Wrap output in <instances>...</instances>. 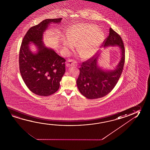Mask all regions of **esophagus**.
Here are the masks:
<instances>
[{
	"instance_id": "obj_1",
	"label": "esophagus",
	"mask_w": 150,
	"mask_h": 150,
	"mask_svg": "<svg viewBox=\"0 0 150 150\" xmlns=\"http://www.w3.org/2000/svg\"><path fill=\"white\" fill-rule=\"evenodd\" d=\"M77 65V62L75 61L74 59H70L68 60V61L67 62V67H70L72 66H76Z\"/></svg>"
}]
</instances>
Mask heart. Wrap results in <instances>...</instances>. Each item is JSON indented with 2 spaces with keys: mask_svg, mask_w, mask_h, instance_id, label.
<instances>
[{
  "mask_svg": "<svg viewBox=\"0 0 150 150\" xmlns=\"http://www.w3.org/2000/svg\"><path fill=\"white\" fill-rule=\"evenodd\" d=\"M67 38L63 42L65 51L73 48L76 44L77 52L83 59L94 55L103 41L104 34L96 25L79 23L71 28Z\"/></svg>",
  "mask_w": 150,
  "mask_h": 150,
  "instance_id": "heart-1",
  "label": "heart"
}]
</instances>
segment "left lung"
<instances>
[{"label":"left lung","instance_id":"obj_1","mask_svg":"<svg viewBox=\"0 0 150 150\" xmlns=\"http://www.w3.org/2000/svg\"><path fill=\"white\" fill-rule=\"evenodd\" d=\"M104 47L118 45L121 50V59L113 71H105L97 66L99 55H95L79 67V74L76 83L81 93L87 98L93 99L106 96L113 89L122 72L125 62V49L120 35L112 28L104 40Z\"/></svg>","mask_w":150,"mask_h":150}]
</instances>
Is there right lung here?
<instances>
[{"label":"right lung","mask_w":150,"mask_h":150,"mask_svg":"<svg viewBox=\"0 0 150 150\" xmlns=\"http://www.w3.org/2000/svg\"><path fill=\"white\" fill-rule=\"evenodd\" d=\"M61 20L62 18L43 20L30 28L22 40L19 57L20 73L28 88L37 95L47 96L55 93L65 71V59L45 47L42 41L43 33L50 23ZM30 42L38 48L37 54L29 51Z\"/></svg>","instance_id":"add662e5"}]
</instances>
